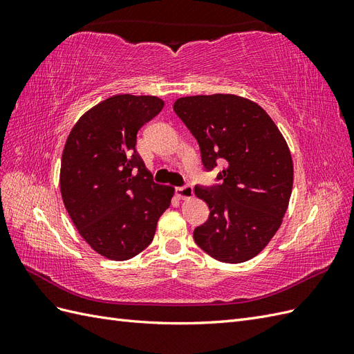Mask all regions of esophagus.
Here are the masks:
<instances>
[{
  "label": "esophagus",
  "mask_w": 354,
  "mask_h": 354,
  "mask_svg": "<svg viewBox=\"0 0 354 354\" xmlns=\"http://www.w3.org/2000/svg\"><path fill=\"white\" fill-rule=\"evenodd\" d=\"M176 194L180 199H189V198L194 196V187H192L190 185L176 187Z\"/></svg>",
  "instance_id": "esophagus-1"
}]
</instances>
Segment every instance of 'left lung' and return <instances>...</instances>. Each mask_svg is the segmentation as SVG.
Masks as SVG:
<instances>
[{
  "mask_svg": "<svg viewBox=\"0 0 354 354\" xmlns=\"http://www.w3.org/2000/svg\"><path fill=\"white\" fill-rule=\"evenodd\" d=\"M173 108L198 140L203 168L223 164L220 183L195 186L209 208L194 232L196 245L221 263L251 260L281 227L291 198L294 165L283 136L261 106L234 94L189 95Z\"/></svg>",
  "mask_w": 354,
  "mask_h": 354,
  "instance_id": "left-lung-1",
  "label": "left lung"
}]
</instances>
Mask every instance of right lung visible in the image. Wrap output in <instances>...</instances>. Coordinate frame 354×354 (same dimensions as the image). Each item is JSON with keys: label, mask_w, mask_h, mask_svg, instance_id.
<instances>
[{"label": "right lung", "mask_w": 354, "mask_h": 354, "mask_svg": "<svg viewBox=\"0 0 354 354\" xmlns=\"http://www.w3.org/2000/svg\"><path fill=\"white\" fill-rule=\"evenodd\" d=\"M164 108L155 95H113L75 124L62 155L60 192L91 248L130 260L153 241L174 187L155 183L137 153V133Z\"/></svg>", "instance_id": "add662e5"}]
</instances>
